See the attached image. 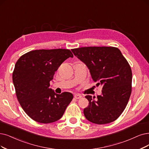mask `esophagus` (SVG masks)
I'll list each match as a JSON object with an SVG mask.
<instances>
[{
    "instance_id": "34e87169",
    "label": "esophagus",
    "mask_w": 149,
    "mask_h": 149,
    "mask_svg": "<svg viewBox=\"0 0 149 149\" xmlns=\"http://www.w3.org/2000/svg\"><path fill=\"white\" fill-rule=\"evenodd\" d=\"M82 96H81V95H79V94H75V95H74V97L75 98V99H80L81 97Z\"/></svg>"
}]
</instances>
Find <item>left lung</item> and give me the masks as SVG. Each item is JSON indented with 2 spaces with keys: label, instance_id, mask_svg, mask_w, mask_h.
<instances>
[{
  "label": "left lung",
  "instance_id": "8db88e82",
  "mask_svg": "<svg viewBox=\"0 0 149 149\" xmlns=\"http://www.w3.org/2000/svg\"><path fill=\"white\" fill-rule=\"evenodd\" d=\"M90 70L102 95L85 97L89 105L84 110L86 118L95 124L111 123L122 113L131 93L132 71L120 50L112 47H88L72 49Z\"/></svg>",
  "mask_w": 149,
  "mask_h": 149
}]
</instances>
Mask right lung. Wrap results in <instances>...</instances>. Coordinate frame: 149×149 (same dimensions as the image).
<instances>
[{
	"label": "right lung",
	"mask_w": 149,
	"mask_h": 149,
	"mask_svg": "<svg viewBox=\"0 0 149 149\" xmlns=\"http://www.w3.org/2000/svg\"><path fill=\"white\" fill-rule=\"evenodd\" d=\"M74 55L68 49H36L21 56L16 63L12 79L21 106L32 120L49 123L59 120L73 99V95H61L49 88L58 68Z\"/></svg>",
	"instance_id": "obj_1"
}]
</instances>
